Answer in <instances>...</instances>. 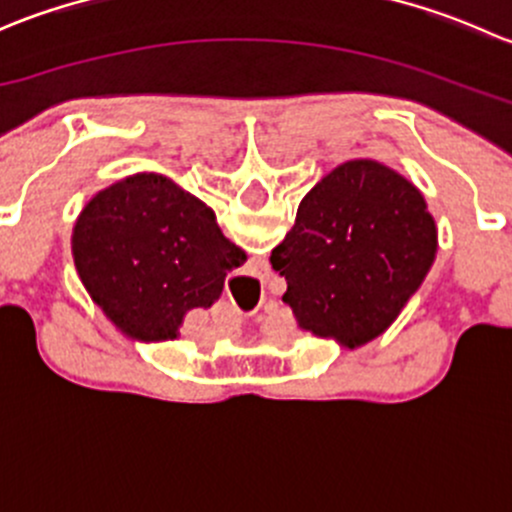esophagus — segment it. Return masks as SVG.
Returning <instances> with one entry per match:
<instances>
[{
  "label": "esophagus",
  "mask_w": 512,
  "mask_h": 512,
  "mask_svg": "<svg viewBox=\"0 0 512 512\" xmlns=\"http://www.w3.org/2000/svg\"><path fill=\"white\" fill-rule=\"evenodd\" d=\"M255 280H257V277H255Z\"/></svg>",
  "instance_id": "34e87169"
}]
</instances>
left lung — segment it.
Listing matches in <instances>:
<instances>
[{
	"mask_svg": "<svg viewBox=\"0 0 512 512\" xmlns=\"http://www.w3.org/2000/svg\"><path fill=\"white\" fill-rule=\"evenodd\" d=\"M433 257L436 223L418 188L376 160H349L304 195L270 262L299 327L354 349L399 317Z\"/></svg>",
	"mask_w": 512,
	"mask_h": 512,
	"instance_id": "1",
	"label": "left lung"
}]
</instances>
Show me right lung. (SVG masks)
<instances>
[{
	"mask_svg": "<svg viewBox=\"0 0 512 512\" xmlns=\"http://www.w3.org/2000/svg\"><path fill=\"white\" fill-rule=\"evenodd\" d=\"M74 260L94 302L136 339H175L183 317L220 297L245 252L215 213L163 175L143 173L91 198L74 227Z\"/></svg>",
	"mask_w": 512,
	"mask_h": 512,
	"instance_id": "right-lung-1",
	"label": "right lung"
}]
</instances>
